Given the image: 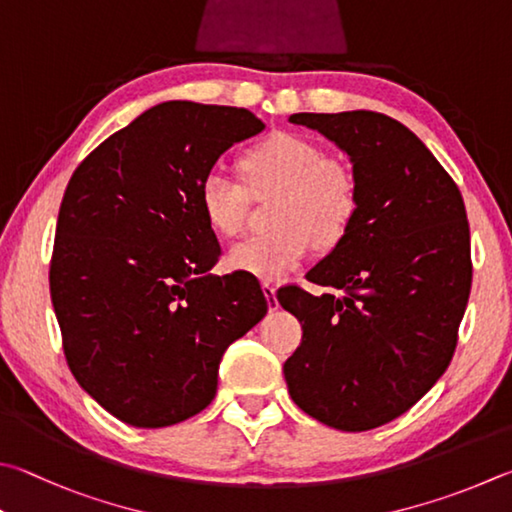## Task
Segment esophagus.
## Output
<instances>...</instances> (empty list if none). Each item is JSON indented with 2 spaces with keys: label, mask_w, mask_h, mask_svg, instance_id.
Listing matches in <instances>:
<instances>
[{
  "label": "esophagus",
  "mask_w": 512,
  "mask_h": 512,
  "mask_svg": "<svg viewBox=\"0 0 512 512\" xmlns=\"http://www.w3.org/2000/svg\"><path fill=\"white\" fill-rule=\"evenodd\" d=\"M264 295H266V300H268V309H277V286L275 284H271V282H266L264 284Z\"/></svg>",
  "instance_id": "34e87169"
}]
</instances>
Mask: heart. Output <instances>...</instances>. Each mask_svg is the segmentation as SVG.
Here are the masks:
<instances>
[{"mask_svg": "<svg viewBox=\"0 0 512 512\" xmlns=\"http://www.w3.org/2000/svg\"><path fill=\"white\" fill-rule=\"evenodd\" d=\"M250 192H277L266 235L237 241L228 264L264 282H282L315 248L345 239L358 212V185L347 165L324 159L318 143L297 134H275L241 159ZM248 192L224 167H212L199 185L206 224L232 237L244 226Z\"/></svg>", "mask_w": 512, "mask_h": 512, "instance_id": "obj_1", "label": "heart"}]
</instances>
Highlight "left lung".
<instances>
[{
  "label": "left lung",
  "mask_w": 512,
  "mask_h": 512,
  "mask_svg": "<svg viewBox=\"0 0 512 512\" xmlns=\"http://www.w3.org/2000/svg\"><path fill=\"white\" fill-rule=\"evenodd\" d=\"M349 156L358 212L306 280L277 293L302 324L288 394L315 421L365 432L394 421L448 369L472 264L461 192L421 138L376 111L293 114Z\"/></svg>",
  "instance_id": "obj_1"
}]
</instances>
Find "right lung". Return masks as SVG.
I'll list each match as a JSON object with an SVG mask.
<instances>
[{
    "label": "right lung",
    "instance_id": "add662e5",
    "mask_svg": "<svg viewBox=\"0 0 512 512\" xmlns=\"http://www.w3.org/2000/svg\"><path fill=\"white\" fill-rule=\"evenodd\" d=\"M266 125L241 107L161 102L100 143L64 192L51 302L80 387L120 421L167 427L217 394L219 362L268 311L257 277L212 275L199 185Z\"/></svg>",
    "mask_w": 512,
    "mask_h": 512
}]
</instances>
